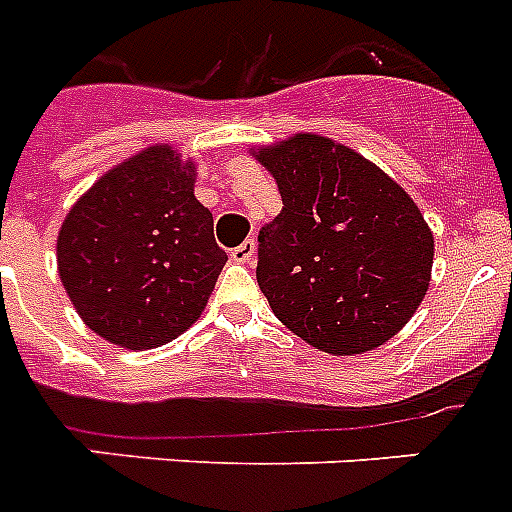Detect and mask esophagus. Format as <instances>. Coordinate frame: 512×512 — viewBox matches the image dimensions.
I'll return each mask as SVG.
<instances>
[{
	"mask_svg": "<svg viewBox=\"0 0 512 512\" xmlns=\"http://www.w3.org/2000/svg\"><path fill=\"white\" fill-rule=\"evenodd\" d=\"M231 260L234 263H252L255 260V239H247V242L231 249Z\"/></svg>",
	"mask_w": 512,
	"mask_h": 512,
	"instance_id": "obj_1",
	"label": "esophagus"
}]
</instances>
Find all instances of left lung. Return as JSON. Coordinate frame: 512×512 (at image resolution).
<instances>
[{
	"mask_svg": "<svg viewBox=\"0 0 512 512\" xmlns=\"http://www.w3.org/2000/svg\"><path fill=\"white\" fill-rule=\"evenodd\" d=\"M281 213L257 234V284L307 344L355 355L384 344L429 289L434 236L392 178L313 134L260 152Z\"/></svg>",
	"mask_w": 512,
	"mask_h": 512,
	"instance_id": "1",
	"label": "left lung"
}]
</instances>
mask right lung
<instances>
[{"label": "right lung", "instance_id": "right-lung-1", "mask_svg": "<svg viewBox=\"0 0 512 512\" xmlns=\"http://www.w3.org/2000/svg\"><path fill=\"white\" fill-rule=\"evenodd\" d=\"M228 255L194 197L191 165L152 147L99 178L57 239L62 286L86 326L128 350L197 321Z\"/></svg>", "mask_w": 512, "mask_h": 512}]
</instances>
